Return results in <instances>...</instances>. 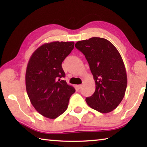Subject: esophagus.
Returning a JSON list of instances; mask_svg holds the SVG:
<instances>
[{
	"label": "esophagus",
	"mask_w": 147,
	"mask_h": 147,
	"mask_svg": "<svg viewBox=\"0 0 147 147\" xmlns=\"http://www.w3.org/2000/svg\"><path fill=\"white\" fill-rule=\"evenodd\" d=\"M82 84H80V85H76V88L78 89H80L82 88Z\"/></svg>",
	"instance_id": "1"
}]
</instances>
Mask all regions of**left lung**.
<instances>
[{
  "instance_id": "1",
  "label": "left lung",
  "mask_w": 147,
  "mask_h": 147,
  "mask_svg": "<svg viewBox=\"0 0 147 147\" xmlns=\"http://www.w3.org/2000/svg\"><path fill=\"white\" fill-rule=\"evenodd\" d=\"M75 47L85 56L95 82V91L86 98L87 104L100 113L111 112L121 102L127 86L121 54L110 41L96 37L76 42Z\"/></svg>"
}]
</instances>
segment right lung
<instances>
[{
    "instance_id": "right-lung-1",
    "label": "right lung",
    "mask_w": 147,
    "mask_h": 147,
    "mask_svg": "<svg viewBox=\"0 0 147 147\" xmlns=\"http://www.w3.org/2000/svg\"><path fill=\"white\" fill-rule=\"evenodd\" d=\"M73 41L45 43L32 54L27 65L26 92L32 106L45 117L53 119L67 109L75 89L67 84L61 63L74 49Z\"/></svg>"
}]
</instances>
